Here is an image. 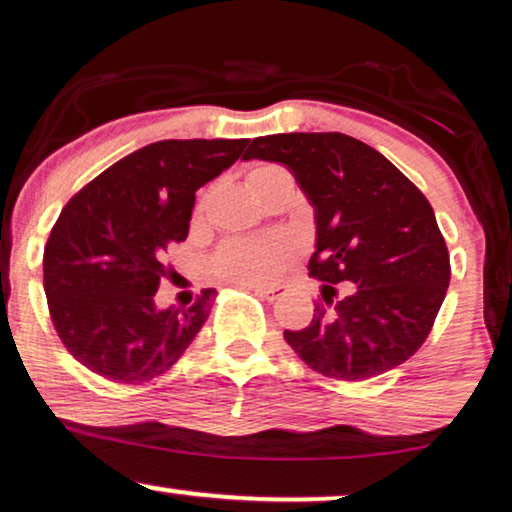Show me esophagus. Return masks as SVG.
<instances>
[{"instance_id": "34e87169", "label": "esophagus", "mask_w": 512, "mask_h": 512, "mask_svg": "<svg viewBox=\"0 0 512 512\" xmlns=\"http://www.w3.org/2000/svg\"><path fill=\"white\" fill-rule=\"evenodd\" d=\"M243 287H248V290L259 292V294H262V297H266V299H276V297H280V290H283V287H280V285H243Z\"/></svg>"}]
</instances>
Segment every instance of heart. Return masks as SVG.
<instances>
[{
    "mask_svg": "<svg viewBox=\"0 0 512 512\" xmlns=\"http://www.w3.org/2000/svg\"><path fill=\"white\" fill-rule=\"evenodd\" d=\"M264 169H257L255 174ZM290 250V241L283 236L229 239L213 253L211 271L215 278L234 285L269 283L285 264V259L290 257Z\"/></svg>",
    "mask_w": 512,
    "mask_h": 512,
    "instance_id": "obj_1",
    "label": "heart"
}]
</instances>
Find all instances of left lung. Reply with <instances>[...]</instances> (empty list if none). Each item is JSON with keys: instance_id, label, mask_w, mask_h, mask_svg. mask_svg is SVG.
Listing matches in <instances>:
<instances>
[{"instance_id": "obj_1", "label": "left lung", "mask_w": 512, "mask_h": 512, "mask_svg": "<svg viewBox=\"0 0 512 512\" xmlns=\"http://www.w3.org/2000/svg\"><path fill=\"white\" fill-rule=\"evenodd\" d=\"M243 160L280 162L315 208L308 273L322 280L311 325L285 329L322 376L357 383L413 357L450 285V255L434 208L378 150L341 132L259 136ZM350 282L333 304V285Z\"/></svg>"}]
</instances>
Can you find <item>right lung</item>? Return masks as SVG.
Wrapping results in <instances>:
<instances>
[{"label": "right lung", "mask_w": 512, "mask_h": 512, "mask_svg": "<svg viewBox=\"0 0 512 512\" xmlns=\"http://www.w3.org/2000/svg\"><path fill=\"white\" fill-rule=\"evenodd\" d=\"M248 139L157 141L69 199L43 250V290L64 348L120 385L162 376L204 325L215 290L157 308L164 253L187 239L194 192L239 160Z\"/></svg>", "instance_id": "1"}]
</instances>
